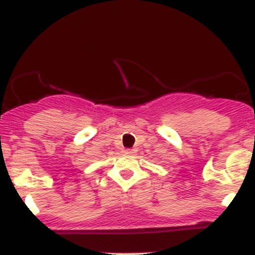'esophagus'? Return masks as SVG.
Segmentation results:
<instances>
[{"instance_id": "1", "label": "esophagus", "mask_w": 255, "mask_h": 255, "mask_svg": "<svg viewBox=\"0 0 255 255\" xmlns=\"http://www.w3.org/2000/svg\"><path fill=\"white\" fill-rule=\"evenodd\" d=\"M124 153L125 154H134L135 153V150H125Z\"/></svg>"}]
</instances>
